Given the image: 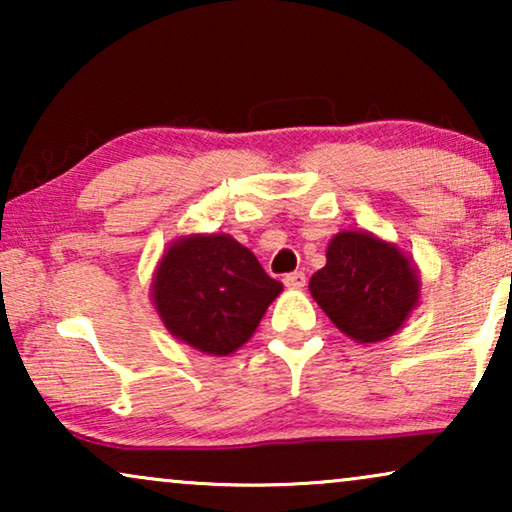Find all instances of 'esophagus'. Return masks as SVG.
Here are the masks:
<instances>
[{
	"mask_svg": "<svg viewBox=\"0 0 512 512\" xmlns=\"http://www.w3.org/2000/svg\"><path fill=\"white\" fill-rule=\"evenodd\" d=\"M284 284L289 286V289H303V286H305V272H289V275L284 277Z\"/></svg>",
	"mask_w": 512,
	"mask_h": 512,
	"instance_id": "esophagus-1",
	"label": "esophagus"
}]
</instances>
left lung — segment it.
<instances>
[{"instance_id":"obj_1","label":"left lung","mask_w":512,"mask_h":512,"mask_svg":"<svg viewBox=\"0 0 512 512\" xmlns=\"http://www.w3.org/2000/svg\"><path fill=\"white\" fill-rule=\"evenodd\" d=\"M310 293L328 319L356 342L394 335L419 303L415 265L396 244L366 230H345L328 244Z\"/></svg>"}]
</instances>
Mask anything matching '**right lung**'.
Returning a JSON list of instances; mask_svg holds the SVG:
<instances>
[{
	"instance_id": "obj_1",
	"label": "right lung",
	"mask_w": 512,
	"mask_h": 512,
	"mask_svg": "<svg viewBox=\"0 0 512 512\" xmlns=\"http://www.w3.org/2000/svg\"><path fill=\"white\" fill-rule=\"evenodd\" d=\"M282 289L230 235H191L172 242L160 258L151 298L174 338L228 356L254 335Z\"/></svg>"
}]
</instances>
